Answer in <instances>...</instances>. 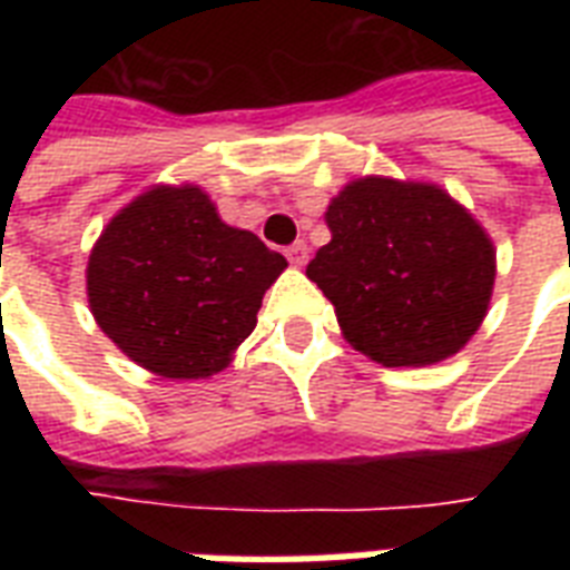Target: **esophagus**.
<instances>
[{"label": "esophagus", "mask_w": 570, "mask_h": 570, "mask_svg": "<svg viewBox=\"0 0 570 570\" xmlns=\"http://www.w3.org/2000/svg\"><path fill=\"white\" fill-rule=\"evenodd\" d=\"M307 257H311V248H307L304 242H295V245L286 248V259H289L295 268H302L304 263H307Z\"/></svg>", "instance_id": "1"}]
</instances>
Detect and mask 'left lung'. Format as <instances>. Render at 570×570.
<instances>
[{
	"label": "left lung",
	"instance_id": "left-lung-1",
	"mask_svg": "<svg viewBox=\"0 0 570 570\" xmlns=\"http://www.w3.org/2000/svg\"><path fill=\"white\" fill-rule=\"evenodd\" d=\"M325 224L307 277L348 346L381 366H432L468 346L497 277L494 242L468 206L434 183L366 174L331 197Z\"/></svg>",
	"mask_w": 570,
	"mask_h": 570
}]
</instances>
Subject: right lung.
I'll use <instances>...</instances> for the list:
<instances>
[{
    "mask_svg": "<svg viewBox=\"0 0 570 570\" xmlns=\"http://www.w3.org/2000/svg\"><path fill=\"white\" fill-rule=\"evenodd\" d=\"M284 268L254 233L224 224L200 186L159 183L102 227L85 289L97 325L129 361L191 381L230 364Z\"/></svg>",
    "mask_w": 570,
    "mask_h": 570,
    "instance_id": "1",
    "label": "right lung"
}]
</instances>
